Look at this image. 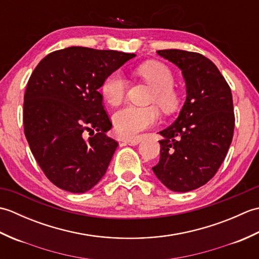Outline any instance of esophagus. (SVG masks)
<instances>
[{"instance_id":"obj_1","label":"esophagus","mask_w":259,"mask_h":259,"mask_svg":"<svg viewBox=\"0 0 259 259\" xmlns=\"http://www.w3.org/2000/svg\"><path fill=\"white\" fill-rule=\"evenodd\" d=\"M122 141L124 142V144H126V145H130V146H136V145L140 144L141 138H140V137H137V138H129V139H123Z\"/></svg>"}]
</instances>
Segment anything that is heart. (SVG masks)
<instances>
[{
	"instance_id": "obj_1",
	"label": "heart",
	"mask_w": 259,
	"mask_h": 259,
	"mask_svg": "<svg viewBox=\"0 0 259 259\" xmlns=\"http://www.w3.org/2000/svg\"><path fill=\"white\" fill-rule=\"evenodd\" d=\"M137 73L152 87L150 102L157 103L163 112L174 113L180 106V96L175 89V76L166 64L150 61L137 70ZM126 81L118 71L110 73L101 85L104 99L112 106H118L125 97ZM159 111L156 106H126L113 114V123L117 134L125 138H133L141 131L158 123Z\"/></svg>"
}]
</instances>
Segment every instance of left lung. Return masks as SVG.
Wrapping results in <instances>:
<instances>
[{
    "label": "left lung",
    "instance_id": "1",
    "mask_svg": "<svg viewBox=\"0 0 259 259\" xmlns=\"http://www.w3.org/2000/svg\"><path fill=\"white\" fill-rule=\"evenodd\" d=\"M157 53L181 70L187 98L177 120L159 133L160 160L152 170L168 189L190 191L207 184L226 158L235 128L232 91L202 54L176 49Z\"/></svg>",
    "mask_w": 259,
    "mask_h": 259
}]
</instances>
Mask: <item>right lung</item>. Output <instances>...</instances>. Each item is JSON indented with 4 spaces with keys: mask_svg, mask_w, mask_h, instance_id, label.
<instances>
[{
    "mask_svg": "<svg viewBox=\"0 0 259 259\" xmlns=\"http://www.w3.org/2000/svg\"><path fill=\"white\" fill-rule=\"evenodd\" d=\"M134 57L70 47L48 54L32 72L24 93V135L42 171L59 188L85 192L106 174L118 142L107 135L112 123L99 88ZM87 132L93 133L89 139Z\"/></svg>",
    "mask_w": 259,
    "mask_h": 259,
    "instance_id": "1",
    "label": "right lung"
}]
</instances>
